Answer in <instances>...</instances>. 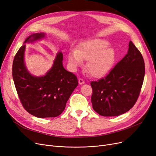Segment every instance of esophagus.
I'll return each mask as SVG.
<instances>
[{"label":"esophagus","mask_w":156,"mask_h":156,"mask_svg":"<svg viewBox=\"0 0 156 156\" xmlns=\"http://www.w3.org/2000/svg\"><path fill=\"white\" fill-rule=\"evenodd\" d=\"M78 81H79V84H83L84 83H85L84 80L83 79H81V78H79V80H78Z\"/></svg>","instance_id":"1"}]
</instances>
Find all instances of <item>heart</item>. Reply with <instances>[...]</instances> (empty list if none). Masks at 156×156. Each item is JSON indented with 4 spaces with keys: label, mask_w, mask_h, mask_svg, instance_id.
I'll use <instances>...</instances> for the list:
<instances>
[{
    "label": "heart",
    "mask_w": 156,
    "mask_h": 156,
    "mask_svg": "<svg viewBox=\"0 0 156 156\" xmlns=\"http://www.w3.org/2000/svg\"><path fill=\"white\" fill-rule=\"evenodd\" d=\"M109 46V42L104 39L82 42L76 51L68 53V61L73 67H77L83 61H87L86 69L90 76L94 78L103 77L110 71L117 58L115 50Z\"/></svg>",
    "instance_id": "1"
}]
</instances>
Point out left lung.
I'll return each mask as SVG.
<instances>
[{
  "mask_svg": "<svg viewBox=\"0 0 156 156\" xmlns=\"http://www.w3.org/2000/svg\"><path fill=\"white\" fill-rule=\"evenodd\" d=\"M144 73L143 57L130 41L127 54L109 73L90 83L94 110L106 117L117 116L130 110L140 94Z\"/></svg>",
  "mask_w": 156,
  "mask_h": 156,
  "instance_id": "1",
  "label": "left lung"
}]
</instances>
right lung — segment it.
I'll return each instance as SVG.
<instances>
[{"label":"right lung","mask_w":156,"mask_h":156,"mask_svg":"<svg viewBox=\"0 0 156 156\" xmlns=\"http://www.w3.org/2000/svg\"><path fill=\"white\" fill-rule=\"evenodd\" d=\"M44 36V33L29 36L16 53L12 66L13 81L20 103L29 114L39 118L61 115L78 85L76 75L64 68L61 52L57 53L53 66L44 76L35 77L27 70L24 61L25 43Z\"/></svg>","instance_id":"obj_1"}]
</instances>
